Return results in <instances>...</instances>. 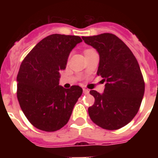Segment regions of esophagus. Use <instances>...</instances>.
Listing matches in <instances>:
<instances>
[{"label":"esophagus","mask_w":158,"mask_h":158,"mask_svg":"<svg viewBox=\"0 0 158 158\" xmlns=\"http://www.w3.org/2000/svg\"><path fill=\"white\" fill-rule=\"evenodd\" d=\"M83 91H84V94H88L89 93V90L87 89H83Z\"/></svg>","instance_id":"esophagus-1"}]
</instances>
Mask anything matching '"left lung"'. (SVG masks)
I'll return each mask as SVG.
<instances>
[{"mask_svg": "<svg viewBox=\"0 0 158 158\" xmlns=\"http://www.w3.org/2000/svg\"><path fill=\"white\" fill-rule=\"evenodd\" d=\"M82 38L98 52L97 74L106 82L103 94L90 91L95 102L89 107V116L102 129H120L135 117L143 98L145 84L139 64L130 48L112 33Z\"/></svg>", "mask_w": 158, "mask_h": 158, "instance_id": "left-lung-1", "label": "left lung"}]
</instances>
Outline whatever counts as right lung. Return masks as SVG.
Returning <instances> with one entry per match:
<instances>
[{"label": "right lung", "instance_id": "1", "mask_svg": "<svg viewBox=\"0 0 158 158\" xmlns=\"http://www.w3.org/2000/svg\"><path fill=\"white\" fill-rule=\"evenodd\" d=\"M79 36L52 34L31 50L17 75V98L28 121L38 130L53 132L69 121L83 89L59 85L60 71L65 69L72 49L81 43Z\"/></svg>", "mask_w": 158, "mask_h": 158}]
</instances>
